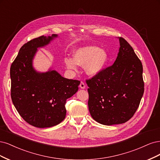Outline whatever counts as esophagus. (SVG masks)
I'll list each match as a JSON object with an SVG mask.
<instances>
[{
  "instance_id": "esophagus-1",
  "label": "esophagus",
  "mask_w": 160,
  "mask_h": 160,
  "mask_svg": "<svg viewBox=\"0 0 160 160\" xmlns=\"http://www.w3.org/2000/svg\"><path fill=\"white\" fill-rule=\"evenodd\" d=\"M80 88H82V89H84L85 88H86V85H85V84H84V82H83L82 81H81V82H80Z\"/></svg>"
}]
</instances>
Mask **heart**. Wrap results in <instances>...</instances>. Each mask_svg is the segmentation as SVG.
<instances>
[{
  "label": "heart",
  "instance_id": "b5f03b06",
  "mask_svg": "<svg viewBox=\"0 0 160 160\" xmlns=\"http://www.w3.org/2000/svg\"><path fill=\"white\" fill-rule=\"evenodd\" d=\"M108 60V54L104 50L94 46H88L77 49L74 59L65 58L66 66L76 70L78 65L84 66L86 72L90 76L99 74L104 68Z\"/></svg>",
  "mask_w": 160,
  "mask_h": 160
}]
</instances>
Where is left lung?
<instances>
[{"label": "left lung", "mask_w": 160, "mask_h": 160, "mask_svg": "<svg viewBox=\"0 0 160 160\" xmlns=\"http://www.w3.org/2000/svg\"><path fill=\"white\" fill-rule=\"evenodd\" d=\"M119 40L114 63L86 80L90 115L107 126L125 123L132 118L144 92L141 61L124 38Z\"/></svg>", "instance_id": "left-lung-1"}]
</instances>
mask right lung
Instances as JSON below:
<instances>
[{
	"mask_svg": "<svg viewBox=\"0 0 160 160\" xmlns=\"http://www.w3.org/2000/svg\"><path fill=\"white\" fill-rule=\"evenodd\" d=\"M57 37L34 38L20 48L11 66V95L20 116L29 124L40 128L54 126L66 117V100L78 90L79 80L67 79L55 70L36 72L32 59L37 48Z\"/></svg>",
	"mask_w": 160,
	"mask_h": 160,
	"instance_id": "add662e5",
	"label": "right lung"
}]
</instances>
